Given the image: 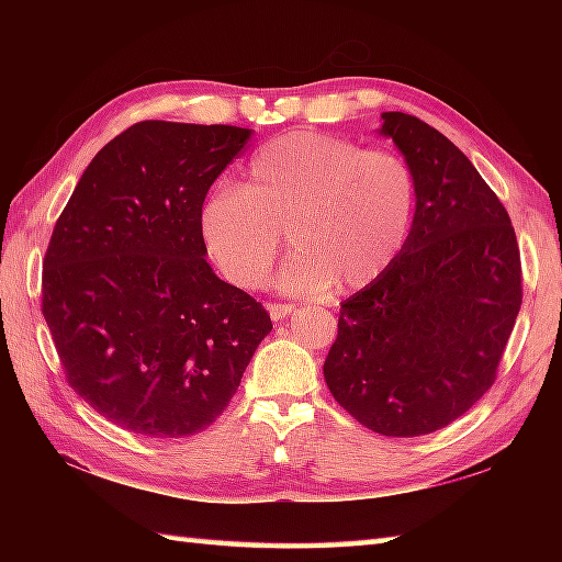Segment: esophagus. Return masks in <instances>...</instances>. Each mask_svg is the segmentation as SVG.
<instances>
[{
    "instance_id": "esophagus-1",
    "label": "esophagus",
    "mask_w": 562,
    "mask_h": 562,
    "mask_svg": "<svg viewBox=\"0 0 562 562\" xmlns=\"http://www.w3.org/2000/svg\"><path fill=\"white\" fill-rule=\"evenodd\" d=\"M268 312H270V317L274 322H280V319H284L288 315H292L294 304H268Z\"/></svg>"
}]
</instances>
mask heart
<instances>
[{
  "label": "heart",
  "mask_w": 562,
  "mask_h": 562,
  "mask_svg": "<svg viewBox=\"0 0 562 562\" xmlns=\"http://www.w3.org/2000/svg\"><path fill=\"white\" fill-rule=\"evenodd\" d=\"M416 178L404 158L327 133L272 138L237 188L215 186L198 207V235L223 278L260 288L282 233L294 255L274 280L290 294L361 290L392 268L412 235Z\"/></svg>",
  "instance_id": "1"
}]
</instances>
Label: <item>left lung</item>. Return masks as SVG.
<instances>
[{
  "label": "left lung",
  "instance_id": "8db88e82",
  "mask_svg": "<svg viewBox=\"0 0 562 562\" xmlns=\"http://www.w3.org/2000/svg\"><path fill=\"white\" fill-rule=\"evenodd\" d=\"M416 178L412 235L392 268L341 302L325 382L382 436H424L463 416L496 382L516 325L520 252L506 207L449 138L382 113Z\"/></svg>",
  "mask_w": 562,
  "mask_h": 562
}]
</instances>
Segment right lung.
Segmentation results:
<instances>
[{"label": "right lung", "mask_w": 562, "mask_h": 562, "mask_svg": "<svg viewBox=\"0 0 562 562\" xmlns=\"http://www.w3.org/2000/svg\"><path fill=\"white\" fill-rule=\"evenodd\" d=\"M250 136L140 121L93 156L54 225L44 319L74 392L121 429L203 431L270 335L262 304L217 278L198 235V207Z\"/></svg>", "instance_id": "obj_1"}]
</instances>
